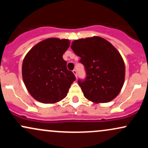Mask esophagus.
I'll return each mask as SVG.
<instances>
[{"label":"esophagus","instance_id":"esophagus-1","mask_svg":"<svg viewBox=\"0 0 148 148\" xmlns=\"http://www.w3.org/2000/svg\"><path fill=\"white\" fill-rule=\"evenodd\" d=\"M73 73H74L76 77H77V71H76V69H74V70H73Z\"/></svg>","mask_w":148,"mask_h":148}]
</instances>
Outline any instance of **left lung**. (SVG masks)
<instances>
[{
    "mask_svg": "<svg viewBox=\"0 0 148 148\" xmlns=\"http://www.w3.org/2000/svg\"><path fill=\"white\" fill-rule=\"evenodd\" d=\"M71 48L81 58L86 77L78 80L84 97L95 103L109 102L123 88L125 62L120 53L102 37L95 36L72 42Z\"/></svg>",
    "mask_w": 148,
    "mask_h": 148,
    "instance_id": "1",
    "label": "left lung"
}]
</instances>
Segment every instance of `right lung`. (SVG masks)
Instances as JSON below:
<instances>
[{
	"label": "right lung",
	"instance_id": "1",
	"mask_svg": "<svg viewBox=\"0 0 148 148\" xmlns=\"http://www.w3.org/2000/svg\"><path fill=\"white\" fill-rule=\"evenodd\" d=\"M69 45V40L49 38L34 46L25 56L22 77L28 91L37 101L53 103L67 96L76 80L62 58Z\"/></svg>",
	"mask_w": 148,
	"mask_h": 148
}]
</instances>
